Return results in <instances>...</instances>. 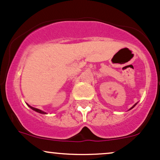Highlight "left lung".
<instances>
[{"mask_svg":"<svg viewBox=\"0 0 160 160\" xmlns=\"http://www.w3.org/2000/svg\"><path fill=\"white\" fill-rule=\"evenodd\" d=\"M137 104H138V102H137V103H135V104H134V106H132V107H131V108H130V109H129V110H131V109H132V108H134V106H136V105H137Z\"/></svg>","mask_w":160,"mask_h":160,"instance_id":"left-lung-1","label":"left lung"}]
</instances>
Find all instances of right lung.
<instances>
[{"label": "right lung", "mask_w": 160, "mask_h": 160, "mask_svg": "<svg viewBox=\"0 0 160 160\" xmlns=\"http://www.w3.org/2000/svg\"><path fill=\"white\" fill-rule=\"evenodd\" d=\"M27 106L29 107V108H32V110H34L35 112H38V113H40V114H43V115H45V114H47L46 112H43V111H42V110H40V109H38V108H34V107H32V106H29V105H28L27 104Z\"/></svg>", "instance_id": "right-lung-1"}]
</instances>
